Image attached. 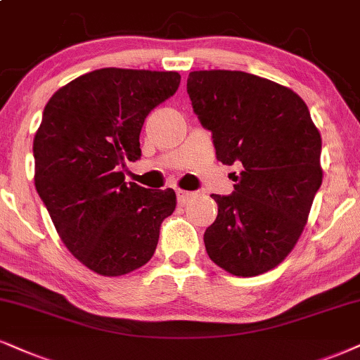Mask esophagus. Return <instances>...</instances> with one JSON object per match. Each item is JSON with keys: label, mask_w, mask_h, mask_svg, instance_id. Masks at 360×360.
Listing matches in <instances>:
<instances>
[{"label": "esophagus", "mask_w": 360, "mask_h": 360, "mask_svg": "<svg viewBox=\"0 0 360 360\" xmlns=\"http://www.w3.org/2000/svg\"><path fill=\"white\" fill-rule=\"evenodd\" d=\"M192 192H187V190H176V200H179V203H185L188 200L190 197H192Z\"/></svg>", "instance_id": "obj_1"}]
</instances>
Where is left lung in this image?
Returning a JSON list of instances; mask_svg holds the SVG:
<instances>
[{
    "instance_id": "1",
    "label": "left lung",
    "mask_w": 360,
    "mask_h": 360,
    "mask_svg": "<svg viewBox=\"0 0 360 360\" xmlns=\"http://www.w3.org/2000/svg\"><path fill=\"white\" fill-rule=\"evenodd\" d=\"M187 91L217 160L240 168L232 195H212L207 254L238 277L269 272L295 247L321 188V133L297 93L257 75L192 72Z\"/></svg>"
}]
</instances>
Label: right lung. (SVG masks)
Listing matches in <instances>:
<instances>
[{
    "instance_id": "obj_1",
    "label": "right lung",
    "mask_w": 360,
    "mask_h": 360,
    "mask_svg": "<svg viewBox=\"0 0 360 360\" xmlns=\"http://www.w3.org/2000/svg\"><path fill=\"white\" fill-rule=\"evenodd\" d=\"M176 72L101 68L60 88L33 141L34 187L60 238L93 272L118 277L152 259L175 192L127 185L122 168L141 157L140 131L175 95Z\"/></svg>"
}]
</instances>
